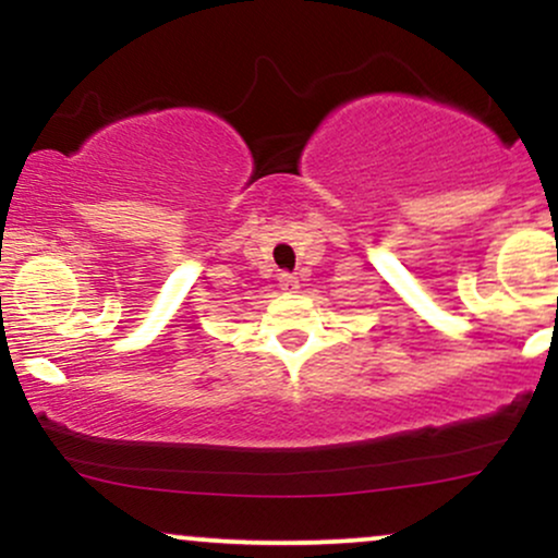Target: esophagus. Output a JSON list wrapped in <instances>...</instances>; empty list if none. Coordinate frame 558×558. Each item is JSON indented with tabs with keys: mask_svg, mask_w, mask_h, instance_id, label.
<instances>
[{
	"mask_svg": "<svg viewBox=\"0 0 558 558\" xmlns=\"http://www.w3.org/2000/svg\"><path fill=\"white\" fill-rule=\"evenodd\" d=\"M280 288H283V291H296V288H299V278H296V275H288V272H280Z\"/></svg>",
	"mask_w": 558,
	"mask_h": 558,
	"instance_id": "1",
	"label": "esophagus"
}]
</instances>
